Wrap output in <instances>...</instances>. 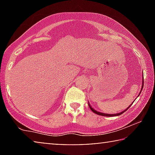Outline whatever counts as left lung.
Instances as JSON below:
<instances>
[{
	"instance_id": "1",
	"label": "left lung",
	"mask_w": 155,
	"mask_h": 155,
	"mask_svg": "<svg viewBox=\"0 0 155 155\" xmlns=\"http://www.w3.org/2000/svg\"><path fill=\"white\" fill-rule=\"evenodd\" d=\"M143 85H144V80L143 79V85H142V89H141V90H140V93H139V95H140V94L141 93V91L143 90ZM138 95V96H139ZM88 105H89V107H90V109L92 110V111L94 112V114H98V115H100V116H119V115H120V114H124L125 111H126L127 110H128V109H129V107H130L131 105L132 104H130V107H128V108H127L126 109H125L124 111H122V112H120V113H118V114H104V113H101V112H99V111H96V110H94V109H93V108L91 107L90 106V104L88 103Z\"/></svg>"
}]
</instances>
